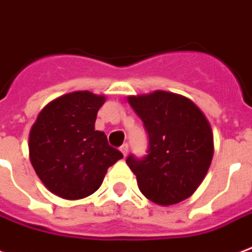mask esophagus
Instances as JSON below:
<instances>
[{
    "label": "esophagus",
    "instance_id": "34e87169",
    "mask_svg": "<svg viewBox=\"0 0 252 252\" xmlns=\"http://www.w3.org/2000/svg\"><path fill=\"white\" fill-rule=\"evenodd\" d=\"M120 152L123 153V156L126 157V153H128V144H123L122 147H120Z\"/></svg>",
    "mask_w": 252,
    "mask_h": 252
}]
</instances>
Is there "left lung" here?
<instances>
[{
	"mask_svg": "<svg viewBox=\"0 0 252 252\" xmlns=\"http://www.w3.org/2000/svg\"><path fill=\"white\" fill-rule=\"evenodd\" d=\"M148 133L147 155L130 153L126 164L140 191L152 202L174 205L201 185L213 158V133L201 109L172 92L129 96Z\"/></svg>",
	"mask_w": 252,
	"mask_h": 252,
	"instance_id": "left-lung-1",
	"label": "left lung"
}]
</instances>
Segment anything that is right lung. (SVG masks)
I'll return each mask as SVG.
<instances>
[{"mask_svg": "<svg viewBox=\"0 0 252 252\" xmlns=\"http://www.w3.org/2000/svg\"><path fill=\"white\" fill-rule=\"evenodd\" d=\"M104 101V96L88 91L61 96L42 109L30 130L32 168L61 198L79 199L95 193L107 169L123 158L104 132L95 130L96 115Z\"/></svg>", "mask_w": 252, "mask_h": 252, "instance_id": "1", "label": "right lung"}]
</instances>
